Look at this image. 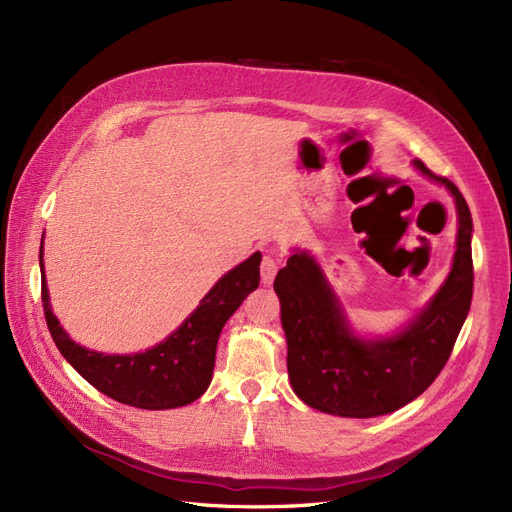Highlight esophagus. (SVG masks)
I'll return each instance as SVG.
<instances>
[{
	"label": "esophagus",
	"instance_id": "34e87169",
	"mask_svg": "<svg viewBox=\"0 0 512 512\" xmlns=\"http://www.w3.org/2000/svg\"><path fill=\"white\" fill-rule=\"evenodd\" d=\"M275 273H277V258H273V256L262 258V262H260V280H262V284H265V286L273 284Z\"/></svg>",
	"mask_w": 512,
	"mask_h": 512
}]
</instances>
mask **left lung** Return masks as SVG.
I'll return each instance as SVG.
<instances>
[{
    "label": "left lung",
    "mask_w": 512,
    "mask_h": 512,
    "mask_svg": "<svg viewBox=\"0 0 512 512\" xmlns=\"http://www.w3.org/2000/svg\"><path fill=\"white\" fill-rule=\"evenodd\" d=\"M414 166L455 196L459 230L451 273L404 331L376 342L356 337L318 262L307 252H294L275 275L290 384L314 410L371 418L410 404L438 378L466 322L474 290L472 215L453 181L433 175L421 160H414Z\"/></svg>",
    "instance_id": "obj_1"
}]
</instances>
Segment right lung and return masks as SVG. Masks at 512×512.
I'll use <instances>...</instances> for the list:
<instances>
[{"mask_svg": "<svg viewBox=\"0 0 512 512\" xmlns=\"http://www.w3.org/2000/svg\"><path fill=\"white\" fill-rule=\"evenodd\" d=\"M260 252L228 271L200 301L190 318L162 344L138 354H102L74 344L51 312L42 280L46 327L64 359L96 389L119 404L143 410L188 406L207 391L215 367V348L226 320L260 284ZM40 267L42 250H40Z\"/></svg>", "mask_w": 512, "mask_h": 512, "instance_id": "obj_1", "label": "right lung"}]
</instances>
